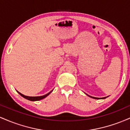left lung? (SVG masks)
Masks as SVG:
<instances>
[{"label": "left lung", "mask_w": 130, "mask_h": 130, "mask_svg": "<svg viewBox=\"0 0 130 130\" xmlns=\"http://www.w3.org/2000/svg\"><path fill=\"white\" fill-rule=\"evenodd\" d=\"M90 96V97H91V98H95V99H100L99 98H96V97H92V96Z\"/></svg>", "instance_id": "1"}]
</instances>
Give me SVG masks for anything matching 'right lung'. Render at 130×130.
<instances>
[{"mask_svg": "<svg viewBox=\"0 0 130 130\" xmlns=\"http://www.w3.org/2000/svg\"><path fill=\"white\" fill-rule=\"evenodd\" d=\"M51 92H52V91H51ZM51 92H49L48 93L46 94V95H43V96H26V95H22V93H19V92H18V93L21 95V96H22V97L26 98V99L28 100L34 101H38V100H40L43 99V98H44L45 97H46V96H47V95H50V93H51Z\"/></svg>", "mask_w": 130, "mask_h": 130, "instance_id": "1", "label": "right lung"}]
</instances>
